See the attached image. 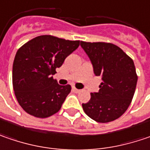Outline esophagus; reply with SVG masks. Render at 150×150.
I'll return each mask as SVG.
<instances>
[{"mask_svg":"<svg viewBox=\"0 0 150 150\" xmlns=\"http://www.w3.org/2000/svg\"><path fill=\"white\" fill-rule=\"evenodd\" d=\"M72 90H73V91H74V92H75V93H78V92H80V91H81L80 90L76 89V88H75V87L72 88Z\"/></svg>","mask_w":150,"mask_h":150,"instance_id":"34e87169","label":"esophagus"}]
</instances>
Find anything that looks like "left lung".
<instances>
[{
  "instance_id": "obj_1",
  "label": "left lung",
  "mask_w": 150,
  "mask_h": 150,
  "mask_svg": "<svg viewBox=\"0 0 150 150\" xmlns=\"http://www.w3.org/2000/svg\"><path fill=\"white\" fill-rule=\"evenodd\" d=\"M92 63L95 75L102 82L98 92L83 103L84 112L98 122L116 120L124 113L134 97L138 75L133 59L111 42H81Z\"/></svg>"
}]
</instances>
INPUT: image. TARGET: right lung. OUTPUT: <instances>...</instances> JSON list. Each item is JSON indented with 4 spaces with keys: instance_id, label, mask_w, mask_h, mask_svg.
<instances>
[{
    "instance_id": "obj_1",
    "label": "right lung",
    "mask_w": 150,
    "mask_h": 150,
    "mask_svg": "<svg viewBox=\"0 0 150 150\" xmlns=\"http://www.w3.org/2000/svg\"><path fill=\"white\" fill-rule=\"evenodd\" d=\"M79 45V40L42 35L17 50L12 67V85L16 100L27 113L46 118L60 110L71 86L59 85L52 75Z\"/></svg>"
}]
</instances>
